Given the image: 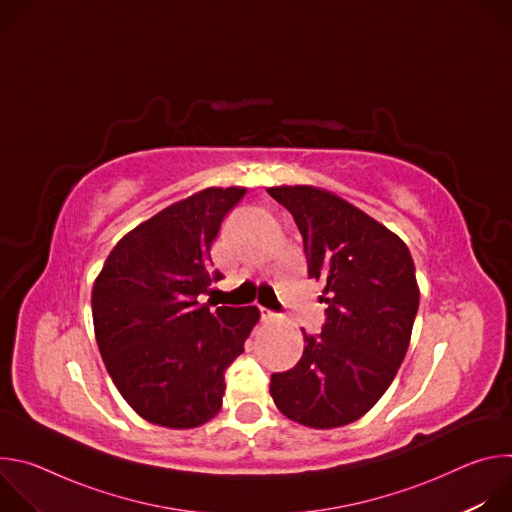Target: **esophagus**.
I'll return each instance as SVG.
<instances>
[{"label": "esophagus", "mask_w": 512, "mask_h": 512, "mask_svg": "<svg viewBox=\"0 0 512 512\" xmlns=\"http://www.w3.org/2000/svg\"><path fill=\"white\" fill-rule=\"evenodd\" d=\"M259 316H261V320H271V318L275 316V312H271V310H267V308L259 306Z\"/></svg>", "instance_id": "obj_1"}]
</instances>
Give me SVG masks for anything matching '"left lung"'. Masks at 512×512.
I'll list each match as a JSON object with an SVG mask.
<instances>
[{
  "instance_id": "obj_1",
  "label": "left lung",
  "mask_w": 512,
  "mask_h": 512,
  "mask_svg": "<svg viewBox=\"0 0 512 512\" xmlns=\"http://www.w3.org/2000/svg\"><path fill=\"white\" fill-rule=\"evenodd\" d=\"M304 239L308 275L322 279L326 322L306 334L294 369L271 375L277 409L316 429L367 413L393 383L419 308L407 245L346 200L312 188H267Z\"/></svg>"
}]
</instances>
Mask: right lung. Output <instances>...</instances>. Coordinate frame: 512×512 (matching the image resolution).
<instances>
[{
	"mask_svg": "<svg viewBox=\"0 0 512 512\" xmlns=\"http://www.w3.org/2000/svg\"><path fill=\"white\" fill-rule=\"evenodd\" d=\"M245 188H206L127 233L93 285L95 336L123 399L156 425L198 427L223 405L225 371L255 306L202 304L223 273L210 249Z\"/></svg>",
	"mask_w": 512,
	"mask_h": 512,
	"instance_id": "obj_1",
	"label": "right lung"
}]
</instances>
